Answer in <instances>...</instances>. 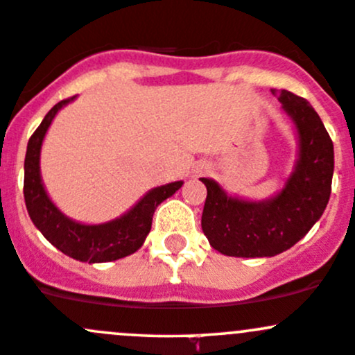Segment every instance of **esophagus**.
I'll list each match as a JSON object with an SVG mask.
<instances>
[{
	"instance_id": "34e87169",
	"label": "esophagus",
	"mask_w": 355,
	"mask_h": 355,
	"mask_svg": "<svg viewBox=\"0 0 355 355\" xmlns=\"http://www.w3.org/2000/svg\"><path fill=\"white\" fill-rule=\"evenodd\" d=\"M207 171H209V166H207V164H199V166H198V170H196V173H198V175H206L207 173Z\"/></svg>"
}]
</instances>
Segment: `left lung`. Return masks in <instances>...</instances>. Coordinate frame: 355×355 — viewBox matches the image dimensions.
<instances>
[{
    "label": "left lung",
    "mask_w": 355,
    "mask_h": 355,
    "mask_svg": "<svg viewBox=\"0 0 355 355\" xmlns=\"http://www.w3.org/2000/svg\"><path fill=\"white\" fill-rule=\"evenodd\" d=\"M297 132L299 151L284 189L261 200L228 196L213 178L207 189L204 235L218 252L234 257H271L295 245L323 214L331 194L333 142L320 114L304 98L273 91Z\"/></svg>",
    "instance_id": "obj_1"
}]
</instances>
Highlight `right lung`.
<instances>
[{"instance_id": "right-lung-1", "label": "right lung", "mask_w": 355, "mask_h": 355, "mask_svg": "<svg viewBox=\"0 0 355 355\" xmlns=\"http://www.w3.org/2000/svg\"><path fill=\"white\" fill-rule=\"evenodd\" d=\"M75 99H63L53 106L32 134L27 144L24 164V198L28 216L39 232L56 249L82 263H110L130 256L141 249L146 237L151 232L153 214L164 199L171 198L184 182L155 187L135 202L127 213L114 220L99 225H87L75 221L63 214L56 204L49 199L41 178V148L49 125L56 113Z\"/></svg>"}]
</instances>
